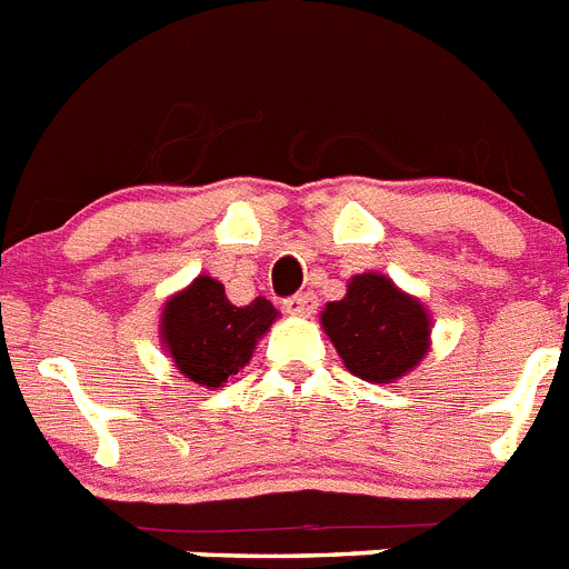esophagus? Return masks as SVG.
Wrapping results in <instances>:
<instances>
[{
    "label": "esophagus",
    "mask_w": 569,
    "mask_h": 569,
    "mask_svg": "<svg viewBox=\"0 0 569 569\" xmlns=\"http://www.w3.org/2000/svg\"><path fill=\"white\" fill-rule=\"evenodd\" d=\"M283 309L289 315H312L318 309V298L312 292H298L283 300Z\"/></svg>",
    "instance_id": "34e87169"
}]
</instances>
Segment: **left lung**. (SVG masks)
<instances>
[{
	"instance_id": "left-lung-1",
	"label": "left lung",
	"mask_w": 569,
	"mask_h": 569,
	"mask_svg": "<svg viewBox=\"0 0 569 569\" xmlns=\"http://www.w3.org/2000/svg\"><path fill=\"white\" fill-rule=\"evenodd\" d=\"M321 323L347 370L376 385L405 376L428 352L431 321L422 303L381 274L352 277L347 298L327 303Z\"/></svg>"
}]
</instances>
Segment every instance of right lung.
Instances as JSON below:
<instances>
[{
  "label": "right lung",
  "mask_w": 569,
  "mask_h": 569,
  "mask_svg": "<svg viewBox=\"0 0 569 569\" xmlns=\"http://www.w3.org/2000/svg\"><path fill=\"white\" fill-rule=\"evenodd\" d=\"M274 318L277 309L266 298L233 307L226 298V286L202 274L184 292L167 300L161 338L184 379L202 388H219L248 365L257 338Z\"/></svg>",
  "instance_id": "obj_1"
}]
</instances>
